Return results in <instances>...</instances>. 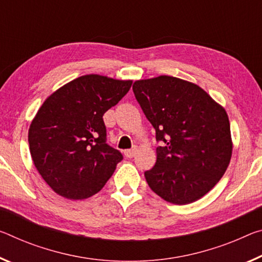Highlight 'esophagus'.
<instances>
[{
  "mask_svg": "<svg viewBox=\"0 0 262 262\" xmlns=\"http://www.w3.org/2000/svg\"><path fill=\"white\" fill-rule=\"evenodd\" d=\"M136 154V148H132V149H127V150H124V156L128 157V159H132V157H134Z\"/></svg>",
  "mask_w": 262,
  "mask_h": 262,
  "instance_id": "1",
  "label": "esophagus"
}]
</instances>
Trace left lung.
Listing matches in <instances>:
<instances>
[{"label": "left lung", "instance_id": "obj_1", "mask_svg": "<svg viewBox=\"0 0 262 262\" xmlns=\"http://www.w3.org/2000/svg\"><path fill=\"white\" fill-rule=\"evenodd\" d=\"M133 92L156 132L157 159L144 172L154 192L184 205L206 194L232 155L225 110L201 87L175 77L138 80Z\"/></svg>", "mask_w": 262, "mask_h": 262}]
</instances>
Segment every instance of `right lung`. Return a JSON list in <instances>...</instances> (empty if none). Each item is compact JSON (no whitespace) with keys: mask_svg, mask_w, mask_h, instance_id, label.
Returning a JSON list of instances; mask_svg holds the SVG:
<instances>
[{"mask_svg":"<svg viewBox=\"0 0 262 262\" xmlns=\"http://www.w3.org/2000/svg\"><path fill=\"white\" fill-rule=\"evenodd\" d=\"M130 80L89 74L60 87L44 101L29 128L36 169L69 199L99 192L123 156L107 141L102 116L128 93Z\"/></svg>","mask_w":262,"mask_h":262,"instance_id":"right-lung-1","label":"right lung"}]
</instances>
